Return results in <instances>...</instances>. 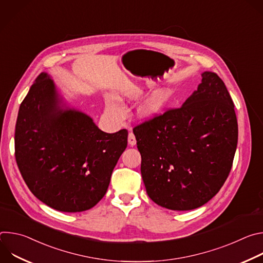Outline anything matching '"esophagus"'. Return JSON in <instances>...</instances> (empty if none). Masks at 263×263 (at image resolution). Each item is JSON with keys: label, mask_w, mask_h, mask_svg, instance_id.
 I'll list each match as a JSON object with an SVG mask.
<instances>
[{"label": "esophagus", "mask_w": 263, "mask_h": 263, "mask_svg": "<svg viewBox=\"0 0 263 263\" xmlns=\"http://www.w3.org/2000/svg\"><path fill=\"white\" fill-rule=\"evenodd\" d=\"M128 142L131 146H134L136 144V138H135V135L133 132H130L129 133V136H128Z\"/></svg>", "instance_id": "esophagus-1"}]
</instances>
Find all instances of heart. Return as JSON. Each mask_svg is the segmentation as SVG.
<instances>
[{
    "label": "heart",
    "instance_id": "obj_1",
    "mask_svg": "<svg viewBox=\"0 0 263 263\" xmlns=\"http://www.w3.org/2000/svg\"><path fill=\"white\" fill-rule=\"evenodd\" d=\"M142 95L140 88H131L123 92V97L129 100H136ZM173 97V90L168 87H160L154 90L139 106L138 115L143 120H149L156 117L166 106ZM110 105V103H108Z\"/></svg>",
    "mask_w": 263,
    "mask_h": 263
}]
</instances>
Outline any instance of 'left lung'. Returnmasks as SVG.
Here are the masks:
<instances>
[{"label": "left lung", "mask_w": 263, "mask_h": 263, "mask_svg": "<svg viewBox=\"0 0 263 263\" xmlns=\"http://www.w3.org/2000/svg\"><path fill=\"white\" fill-rule=\"evenodd\" d=\"M147 196L157 205L193 210L210 201L227 180L238 126L234 104L213 71L180 108L133 129Z\"/></svg>", "instance_id": "8db88e82"}]
</instances>
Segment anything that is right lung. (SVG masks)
<instances>
[{
	"label": "right lung",
	"instance_id": "obj_1",
	"mask_svg": "<svg viewBox=\"0 0 263 263\" xmlns=\"http://www.w3.org/2000/svg\"><path fill=\"white\" fill-rule=\"evenodd\" d=\"M14 143L31 193L58 211L81 212L105 196L128 131L99 129L89 116L69 107L50 74L42 72L21 104Z\"/></svg>",
	"mask_w": 263,
	"mask_h": 263
}]
</instances>
